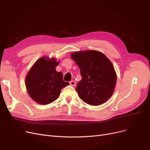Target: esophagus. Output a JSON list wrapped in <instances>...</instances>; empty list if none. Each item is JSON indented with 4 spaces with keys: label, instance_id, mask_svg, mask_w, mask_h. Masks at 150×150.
Instances as JSON below:
<instances>
[{
    "label": "esophagus",
    "instance_id": "1",
    "mask_svg": "<svg viewBox=\"0 0 150 150\" xmlns=\"http://www.w3.org/2000/svg\"><path fill=\"white\" fill-rule=\"evenodd\" d=\"M69 84H70L71 86H76V82H75L74 81H70Z\"/></svg>",
    "mask_w": 150,
    "mask_h": 150
}]
</instances>
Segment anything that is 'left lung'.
<instances>
[{"label":"left lung","mask_w":150,"mask_h":150,"mask_svg":"<svg viewBox=\"0 0 150 150\" xmlns=\"http://www.w3.org/2000/svg\"><path fill=\"white\" fill-rule=\"evenodd\" d=\"M71 56L79 66L82 77L76 89L79 98L92 106L107 101L114 92L117 80L110 59L94 50L73 52Z\"/></svg>","instance_id":"obj_1"}]
</instances>
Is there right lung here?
<instances>
[{"mask_svg":"<svg viewBox=\"0 0 150 150\" xmlns=\"http://www.w3.org/2000/svg\"><path fill=\"white\" fill-rule=\"evenodd\" d=\"M59 62L55 58L43 57L36 61L27 74L25 86L30 97L40 104H47L59 96L61 89L69 84L56 67Z\"/></svg>","mask_w":150,"mask_h":150,"instance_id":"obj_1","label":"right lung"}]
</instances>
